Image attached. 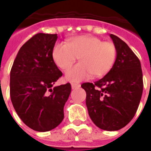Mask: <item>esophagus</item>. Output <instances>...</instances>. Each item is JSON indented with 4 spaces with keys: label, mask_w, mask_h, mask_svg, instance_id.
<instances>
[{
    "label": "esophagus",
    "mask_w": 151,
    "mask_h": 151,
    "mask_svg": "<svg viewBox=\"0 0 151 151\" xmlns=\"http://www.w3.org/2000/svg\"><path fill=\"white\" fill-rule=\"evenodd\" d=\"M80 86H81L80 84H77V83L71 84V87H72V88H73V89H74V88H79Z\"/></svg>",
    "instance_id": "obj_1"
}]
</instances>
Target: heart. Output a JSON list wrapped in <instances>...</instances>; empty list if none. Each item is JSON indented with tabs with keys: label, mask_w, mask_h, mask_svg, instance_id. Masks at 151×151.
Returning a JSON list of instances; mask_svg holds the SVG:
<instances>
[{
	"label": "heart",
	"mask_w": 151,
	"mask_h": 151,
	"mask_svg": "<svg viewBox=\"0 0 151 151\" xmlns=\"http://www.w3.org/2000/svg\"><path fill=\"white\" fill-rule=\"evenodd\" d=\"M55 63L62 70L70 66L78 58L81 61L65 71L66 80L78 82L94 78L104 77L111 70L117 58L116 45L104 42L93 35H81L70 40L67 45L56 43L52 50Z\"/></svg>",
	"instance_id": "1"
}]
</instances>
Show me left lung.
<instances>
[{"instance_id": "1", "label": "left lung", "mask_w": 151, "mask_h": 151, "mask_svg": "<svg viewBox=\"0 0 151 151\" xmlns=\"http://www.w3.org/2000/svg\"><path fill=\"white\" fill-rule=\"evenodd\" d=\"M110 37L117 49L113 68L96 82H86V106L91 119L99 128L118 131L134 116L142 97L143 82L141 63L126 42Z\"/></svg>"}]
</instances>
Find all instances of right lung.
Here are the masks:
<instances>
[{"label":"right lung","instance_id":"obj_1","mask_svg":"<svg viewBox=\"0 0 151 151\" xmlns=\"http://www.w3.org/2000/svg\"><path fill=\"white\" fill-rule=\"evenodd\" d=\"M57 34L38 33L18 51L10 72V97L21 120L37 132H48L64 118L70 83L52 86L61 72L52 58Z\"/></svg>","mask_w":151,"mask_h":151}]
</instances>
